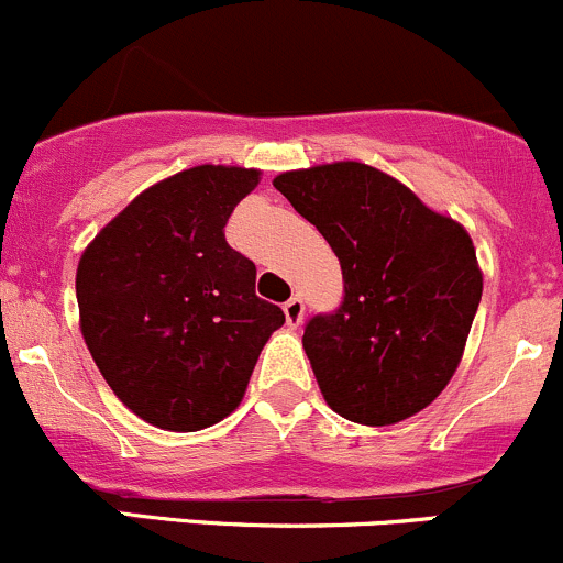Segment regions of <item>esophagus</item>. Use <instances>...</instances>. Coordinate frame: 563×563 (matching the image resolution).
Listing matches in <instances>:
<instances>
[{
	"label": "esophagus",
	"mask_w": 563,
	"mask_h": 563,
	"mask_svg": "<svg viewBox=\"0 0 563 563\" xmlns=\"http://www.w3.org/2000/svg\"><path fill=\"white\" fill-rule=\"evenodd\" d=\"M283 313H286L288 327H299L305 318V302L302 297H291L286 305H283Z\"/></svg>",
	"instance_id": "obj_1"
}]
</instances>
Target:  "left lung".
Returning a JSON list of instances; mask_svg holds the SVG:
<instances>
[{
	"label": "left lung",
	"mask_w": 563,
	"mask_h": 563,
	"mask_svg": "<svg viewBox=\"0 0 563 563\" xmlns=\"http://www.w3.org/2000/svg\"><path fill=\"white\" fill-rule=\"evenodd\" d=\"M343 269V302L305 327L323 400L351 422L413 417L455 376L482 299L468 231L356 161L275 176Z\"/></svg>",
	"instance_id": "1"
}]
</instances>
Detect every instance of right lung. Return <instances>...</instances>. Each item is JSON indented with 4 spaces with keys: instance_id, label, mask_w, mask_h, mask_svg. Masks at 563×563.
Segmentation results:
<instances>
[{
    "instance_id": "1",
    "label": "right lung",
    "mask_w": 563,
    "mask_h": 563,
    "mask_svg": "<svg viewBox=\"0 0 563 563\" xmlns=\"http://www.w3.org/2000/svg\"><path fill=\"white\" fill-rule=\"evenodd\" d=\"M261 172L196 166L135 196L78 261L81 334L113 395L144 422L192 433L229 417L269 334L255 264L225 242Z\"/></svg>"
}]
</instances>
